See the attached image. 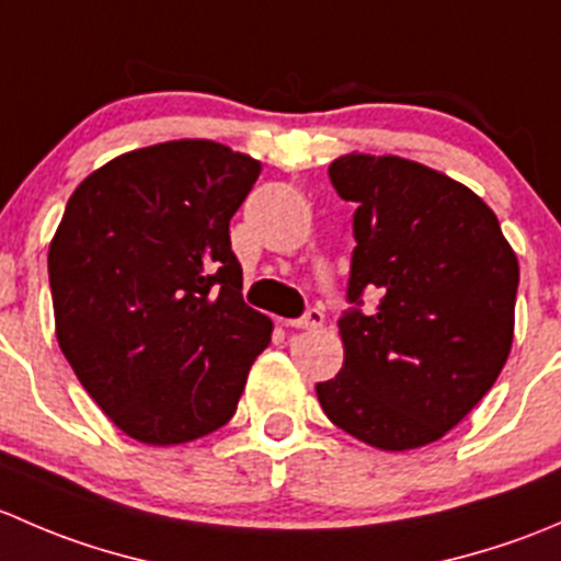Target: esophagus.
Segmentation results:
<instances>
[{
  "label": "esophagus",
  "mask_w": 561,
  "mask_h": 561,
  "mask_svg": "<svg viewBox=\"0 0 561 561\" xmlns=\"http://www.w3.org/2000/svg\"><path fill=\"white\" fill-rule=\"evenodd\" d=\"M322 322H325V314H322L320 309H309V312L298 317V320H287V325L298 328V331H317V328H322Z\"/></svg>",
  "instance_id": "1"
}]
</instances>
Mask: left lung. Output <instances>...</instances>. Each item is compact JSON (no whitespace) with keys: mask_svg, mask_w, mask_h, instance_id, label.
Segmentation results:
<instances>
[{"mask_svg":"<svg viewBox=\"0 0 561 561\" xmlns=\"http://www.w3.org/2000/svg\"><path fill=\"white\" fill-rule=\"evenodd\" d=\"M355 203L347 296L371 314L339 320L344 364L317 382L333 426L371 448L443 439L500 377L516 325L518 257L496 214L450 175L396 154L350 151L328 168Z\"/></svg>","mask_w":561,"mask_h":561,"instance_id":"left-lung-1","label":"left lung"}]
</instances>
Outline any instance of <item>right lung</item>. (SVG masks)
<instances>
[{"label":"right lung","instance_id":"obj_1","mask_svg":"<svg viewBox=\"0 0 561 561\" xmlns=\"http://www.w3.org/2000/svg\"><path fill=\"white\" fill-rule=\"evenodd\" d=\"M260 162L203 138L113 157L48 247L56 339L127 437L184 445L233 417L274 322L241 298L230 217Z\"/></svg>","mask_w":561,"mask_h":561}]
</instances>
